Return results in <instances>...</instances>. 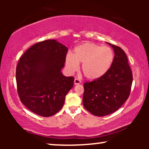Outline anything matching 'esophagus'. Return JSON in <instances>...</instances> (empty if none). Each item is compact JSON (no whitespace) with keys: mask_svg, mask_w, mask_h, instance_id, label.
I'll list each match as a JSON object with an SVG mask.
<instances>
[{"mask_svg":"<svg viewBox=\"0 0 149 149\" xmlns=\"http://www.w3.org/2000/svg\"><path fill=\"white\" fill-rule=\"evenodd\" d=\"M81 82V81L80 80H79L78 79H74V85H79V84H80Z\"/></svg>","mask_w":149,"mask_h":149,"instance_id":"34e87169","label":"esophagus"}]
</instances>
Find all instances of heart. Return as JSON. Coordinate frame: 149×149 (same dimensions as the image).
<instances>
[{"mask_svg": "<svg viewBox=\"0 0 149 149\" xmlns=\"http://www.w3.org/2000/svg\"><path fill=\"white\" fill-rule=\"evenodd\" d=\"M114 52L109 47H102L92 42H85L76 47L74 54H68L65 65L68 71L74 72L81 65V71L85 78L97 80L107 74L114 61Z\"/></svg>", "mask_w": 149, "mask_h": 149, "instance_id": "obj_1", "label": "heart"}]
</instances>
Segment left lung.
<instances>
[{
    "instance_id": "obj_1",
    "label": "left lung",
    "mask_w": 149,
    "mask_h": 149,
    "mask_svg": "<svg viewBox=\"0 0 149 149\" xmlns=\"http://www.w3.org/2000/svg\"><path fill=\"white\" fill-rule=\"evenodd\" d=\"M107 43L113 47L115 53L111 69L100 79L84 83L83 106L97 117L117 111L129 97L133 81L125 53L119 47Z\"/></svg>"
}]
</instances>
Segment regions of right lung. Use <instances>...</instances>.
Wrapping results in <instances>:
<instances>
[{
    "label": "right lung",
    "mask_w": 149,
    "mask_h": 149,
    "mask_svg": "<svg viewBox=\"0 0 149 149\" xmlns=\"http://www.w3.org/2000/svg\"><path fill=\"white\" fill-rule=\"evenodd\" d=\"M68 48L55 39L38 42L19 59L16 82L20 100L30 111L50 117L62 109L74 85L72 77L62 72Z\"/></svg>",
    "instance_id": "1"
}]
</instances>
